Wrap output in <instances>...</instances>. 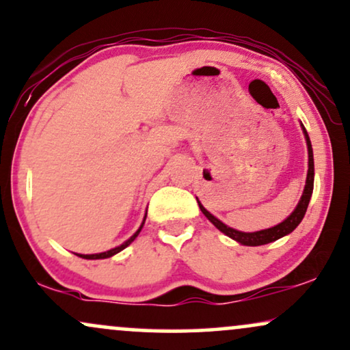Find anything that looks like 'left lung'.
I'll return each mask as SVG.
<instances>
[{"instance_id": "1", "label": "left lung", "mask_w": 350, "mask_h": 350, "mask_svg": "<svg viewBox=\"0 0 350 350\" xmlns=\"http://www.w3.org/2000/svg\"><path fill=\"white\" fill-rule=\"evenodd\" d=\"M302 130H304V135H306L307 149H308V172H307L306 188H304L302 198H301V201H299L297 207L294 208L293 214L289 215L284 221H281L280 225L271 226V228H267L262 231H254V233H243V231L233 230V228H230V226H226L225 224H221L219 219H215V217L212 215L208 211H206V208L202 207V204L198 201L199 208H201L202 214L206 215L207 219L221 231V233H225L226 236H230V238H233L234 241L244 244V246H262V244H269L271 241H276V239L283 238V236H286V234H289L299 224H301V220L304 219V215H306V212H307L308 202H310L312 191H314V151H312L310 138H308L307 130L304 129V125H302Z\"/></svg>"}]
</instances>
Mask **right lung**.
<instances>
[{
	"instance_id": "right-lung-1",
	"label": "right lung",
	"mask_w": 350,
	"mask_h": 350,
	"mask_svg": "<svg viewBox=\"0 0 350 350\" xmlns=\"http://www.w3.org/2000/svg\"><path fill=\"white\" fill-rule=\"evenodd\" d=\"M144 220H146V217H144ZM144 220H143V224H142V226H139L138 228V231H136V233L131 236V238L129 239V241H125L124 244H120L119 247H114V249H111V251H106V252H101V254H90V256H83V254H77V256L79 257H81V258H107V257H111V256H114V254H117V252H120L122 249H125L126 246H129V244L133 241V239L136 238V236L139 234V231H142V228H143V225H144Z\"/></svg>"
}]
</instances>
